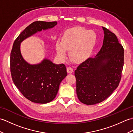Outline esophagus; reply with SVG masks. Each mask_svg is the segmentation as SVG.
Listing matches in <instances>:
<instances>
[{
    "label": "esophagus",
    "mask_w": 133,
    "mask_h": 133,
    "mask_svg": "<svg viewBox=\"0 0 133 133\" xmlns=\"http://www.w3.org/2000/svg\"><path fill=\"white\" fill-rule=\"evenodd\" d=\"M67 71L68 73H70V74H71V73L73 72V69L71 67H67Z\"/></svg>",
    "instance_id": "34e87169"
}]
</instances>
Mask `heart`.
Returning a JSON list of instances; mask_svg holds the SVG:
<instances>
[{
    "mask_svg": "<svg viewBox=\"0 0 133 133\" xmlns=\"http://www.w3.org/2000/svg\"><path fill=\"white\" fill-rule=\"evenodd\" d=\"M97 41L96 33L82 27L70 30L64 33L62 41L56 43V51L62 59L66 56L69 50L70 56L75 62H81L88 59L94 50Z\"/></svg>",
    "mask_w": 133,
    "mask_h": 133,
    "instance_id": "obj_1",
    "label": "heart"
}]
</instances>
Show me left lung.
I'll return each instance as SVG.
<instances>
[{
  "label": "left lung",
  "mask_w": 133,
  "mask_h": 133,
  "mask_svg": "<svg viewBox=\"0 0 133 133\" xmlns=\"http://www.w3.org/2000/svg\"><path fill=\"white\" fill-rule=\"evenodd\" d=\"M103 46L94 58H89L75 71L76 90L87 105L105 100L119 85L124 64V49L113 32L102 27Z\"/></svg>",
  "instance_id": "1"
}]
</instances>
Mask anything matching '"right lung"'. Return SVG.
<instances>
[{"instance_id": "add662e5", "label": "right lung", "mask_w": 133, "mask_h": 133, "mask_svg": "<svg viewBox=\"0 0 133 133\" xmlns=\"http://www.w3.org/2000/svg\"><path fill=\"white\" fill-rule=\"evenodd\" d=\"M56 22L36 21L27 26L14 42L10 54V71L14 83L27 99L34 103H47L57 94L59 84L67 76L63 63L55 64L45 59L38 64H30L21 53L24 39L42 30L54 27Z\"/></svg>"}]
</instances>
